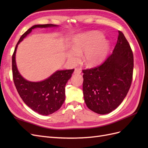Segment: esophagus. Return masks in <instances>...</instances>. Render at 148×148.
Returning <instances> with one entry per match:
<instances>
[{"mask_svg": "<svg viewBox=\"0 0 148 148\" xmlns=\"http://www.w3.org/2000/svg\"><path fill=\"white\" fill-rule=\"evenodd\" d=\"M82 72V70L79 69H75V71H74V73H76V74H79L81 73Z\"/></svg>", "mask_w": 148, "mask_h": 148, "instance_id": "obj_1", "label": "esophagus"}]
</instances>
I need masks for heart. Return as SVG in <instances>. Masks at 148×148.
Wrapping results in <instances>:
<instances>
[{"instance_id":"1","label":"heart","mask_w":148,"mask_h":148,"mask_svg":"<svg viewBox=\"0 0 148 148\" xmlns=\"http://www.w3.org/2000/svg\"><path fill=\"white\" fill-rule=\"evenodd\" d=\"M73 49L68 52L67 57L71 63H77L79 54L84 52L83 60L88 66L98 64L106 57L109 49L108 41L103 38L101 33L92 31L79 35L73 40Z\"/></svg>"}]
</instances>
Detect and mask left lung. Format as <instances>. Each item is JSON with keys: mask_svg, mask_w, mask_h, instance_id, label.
Instances as JSON below:
<instances>
[{"mask_svg": "<svg viewBox=\"0 0 148 148\" xmlns=\"http://www.w3.org/2000/svg\"><path fill=\"white\" fill-rule=\"evenodd\" d=\"M133 54L122 31H119L112 53L95 68L83 70V91L88 108L99 114L115 110L126 97L133 79Z\"/></svg>", "mask_w": 148, "mask_h": 148, "instance_id": "1", "label": "left lung"}]
</instances>
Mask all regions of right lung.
<instances>
[{"mask_svg":"<svg viewBox=\"0 0 148 148\" xmlns=\"http://www.w3.org/2000/svg\"><path fill=\"white\" fill-rule=\"evenodd\" d=\"M57 26L56 25H36L28 29L20 37L12 55L13 79L16 90L25 104L36 112L48 115L59 110L65 101V87L74 69L57 71L50 77L40 82L27 81L18 71L15 53L18 44L33 29Z\"/></svg>","mask_w":148,"mask_h":148,"instance_id":"right-lung-1","label":"right lung"}]
</instances>
